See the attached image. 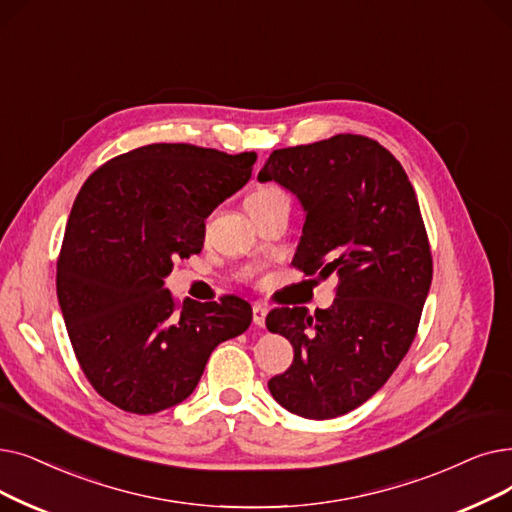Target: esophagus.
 Returning <instances> with one entry per match:
<instances>
[{
  "label": "esophagus",
  "instance_id": "1",
  "mask_svg": "<svg viewBox=\"0 0 512 512\" xmlns=\"http://www.w3.org/2000/svg\"><path fill=\"white\" fill-rule=\"evenodd\" d=\"M265 318H268V307L261 305V303H255L253 305V322H255V326L263 328L265 326Z\"/></svg>",
  "mask_w": 512,
  "mask_h": 512
}]
</instances>
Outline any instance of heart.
I'll return each mask as SVG.
<instances>
[{
    "label": "heart",
    "instance_id": "1",
    "mask_svg": "<svg viewBox=\"0 0 512 512\" xmlns=\"http://www.w3.org/2000/svg\"><path fill=\"white\" fill-rule=\"evenodd\" d=\"M276 198H288V196L276 186H263L247 198V203H268V201H276Z\"/></svg>",
    "mask_w": 512,
    "mask_h": 512
}]
</instances>
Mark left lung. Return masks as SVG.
Segmentation results:
<instances>
[{
	"label": "left lung",
	"mask_w": 512,
	"mask_h": 512,
	"mask_svg": "<svg viewBox=\"0 0 512 512\" xmlns=\"http://www.w3.org/2000/svg\"><path fill=\"white\" fill-rule=\"evenodd\" d=\"M257 180L278 182L305 211L295 268L339 276L328 309L278 307L265 318L295 349L270 393L303 418L347 414L404 360L429 295L433 259L414 188L387 148L353 133L274 150Z\"/></svg>",
	"instance_id": "obj_1"
}]
</instances>
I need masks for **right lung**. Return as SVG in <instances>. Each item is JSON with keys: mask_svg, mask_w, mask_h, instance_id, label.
<instances>
[{"mask_svg": "<svg viewBox=\"0 0 512 512\" xmlns=\"http://www.w3.org/2000/svg\"><path fill=\"white\" fill-rule=\"evenodd\" d=\"M255 152L150 144L104 163L64 230L56 293L79 366L113 406L157 414L196 389L211 351L251 326L234 295L177 303L173 259L203 251L205 219L249 182Z\"/></svg>", "mask_w": 512, "mask_h": 512, "instance_id": "right-lung-1", "label": "right lung"}]
</instances>
